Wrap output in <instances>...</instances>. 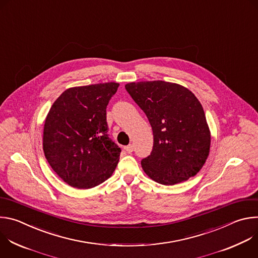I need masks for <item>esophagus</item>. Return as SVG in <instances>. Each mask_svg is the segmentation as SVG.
Wrapping results in <instances>:
<instances>
[{
  "instance_id": "obj_1",
  "label": "esophagus",
  "mask_w": 258,
  "mask_h": 258,
  "mask_svg": "<svg viewBox=\"0 0 258 258\" xmlns=\"http://www.w3.org/2000/svg\"><path fill=\"white\" fill-rule=\"evenodd\" d=\"M124 150H125L127 153H132V152L134 151V145L130 144V145L125 146V147H124Z\"/></svg>"
}]
</instances>
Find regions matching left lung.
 I'll return each instance as SVG.
<instances>
[{
	"label": "left lung",
	"mask_w": 258,
	"mask_h": 258,
	"mask_svg": "<svg viewBox=\"0 0 258 258\" xmlns=\"http://www.w3.org/2000/svg\"><path fill=\"white\" fill-rule=\"evenodd\" d=\"M153 131V148L141 164L165 186L187 180L204 165L210 133L202 105L188 89L162 81L125 85Z\"/></svg>",
	"instance_id": "8db88e82"
}]
</instances>
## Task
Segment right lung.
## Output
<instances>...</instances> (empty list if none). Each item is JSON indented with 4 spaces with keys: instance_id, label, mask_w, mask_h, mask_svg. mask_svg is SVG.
Segmentation results:
<instances>
[{
    "instance_id": "right-lung-1",
    "label": "right lung",
    "mask_w": 258,
    "mask_h": 258,
    "mask_svg": "<svg viewBox=\"0 0 258 258\" xmlns=\"http://www.w3.org/2000/svg\"><path fill=\"white\" fill-rule=\"evenodd\" d=\"M118 84L71 88L47 115L43 149L53 170L69 186L94 188L113 173L121 149L109 138L107 105Z\"/></svg>"
}]
</instances>
